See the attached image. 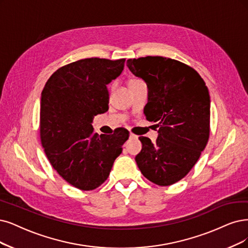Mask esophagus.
Listing matches in <instances>:
<instances>
[{
    "label": "esophagus",
    "instance_id": "34e87169",
    "mask_svg": "<svg viewBox=\"0 0 248 248\" xmlns=\"http://www.w3.org/2000/svg\"><path fill=\"white\" fill-rule=\"evenodd\" d=\"M137 138H138V137H137L136 135H134V134H130V139H137Z\"/></svg>",
    "mask_w": 248,
    "mask_h": 248
}]
</instances>
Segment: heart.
Listing matches in <instances>:
<instances>
[{
    "label": "heart",
    "mask_w": 248,
    "mask_h": 248,
    "mask_svg": "<svg viewBox=\"0 0 248 248\" xmlns=\"http://www.w3.org/2000/svg\"><path fill=\"white\" fill-rule=\"evenodd\" d=\"M141 80H139V79H131L130 81H129V85H131V84H137V82H140Z\"/></svg>",
    "instance_id": "1"
}]
</instances>
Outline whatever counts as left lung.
<instances>
[{
  "mask_svg": "<svg viewBox=\"0 0 248 248\" xmlns=\"http://www.w3.org/2000/svg\"><path fill=\"white\" fill-rule=\"evenodd\" d=\"M126 66L148 88L144 113L157 123L152 143L140 137L136 156L143 176L159 186H170L194 167L209 138L210 99L199 73L178 60L161 56L129 59Z\"/></svg>",
  "mask_w": 248,
  "mask_h": 248,
  "instance_id": "1",
  "label": "left lung"
}]
</instances>
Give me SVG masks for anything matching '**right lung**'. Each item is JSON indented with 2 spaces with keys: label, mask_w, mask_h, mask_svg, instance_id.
<instances>
[{
  "label": "right lung",
  "mask_w": 248,
  "mask_h": 248,
  "mask_svg": "<svg viewBox=\"0 0 248 248\" xmlns=\"http://www.w3.org/2000/svg\"><path fill=\"white\" fill-rule=\"evenodd\" d=\"M125 59L87 58L55 71L42 92L40 135L45 153L59 175L73 187L90 191L107 180L129 139L94 133L93 118L108 110L106 85L124 70Z\"/></svg>",
  "instance_id": "1"
}]
</instances>
